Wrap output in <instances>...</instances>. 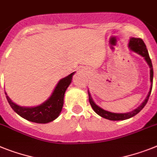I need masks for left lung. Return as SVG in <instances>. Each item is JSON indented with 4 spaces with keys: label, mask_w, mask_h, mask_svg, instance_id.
Listing matches in <instances>:
<instances>
[{
    "label": "left lung",
    "mask_w": 157,
    "mask_h": 157,
    "mask_svg": "<svg viewBox=\"0 0 157 157\" xmlns=\"http://www.w3.org/2000/svg\"><path fill=\"white\" fill-rule=\"evenodd\" d=\"M128 48H130V50H132V52H136L137 54L140 55L141 56H143L144 60H146V62L148 63V64L149 65L150 68V81H151V86H150V90L148 92L147 97H146L145 100L142 102V104L140 105L139 107L136 108V109L132 110V112L126 113H111V112L106 111L105 109H101V107H99L98 105H97L95 104V102L93 101V98L91 97V94L89 93V92L88 91V93H89V103H90L91 106L93 108V109L95 111V113H97L99 116H101V117L105 118V119L110 120V121H123V120L128 119V118H131V117H134L135 115H136L137 113H139L141 111L143 108L145 106V105L147 104L148 101V98L150 97V94H151V92H152V81H153V68H152V60L150 59L149 55H148V49L146 48L145 44L144 43L143 40L140 39V38H135L132 37L130 38L129 43H128Z\"/></svg>",
    "instance_id": "left-lung-1"
}]
</instances>
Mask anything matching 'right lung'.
Instances as JSON below:
<instances>
[{"mask_svg":"<svg viewBox=\"0 0 157 157\" xmlns=\"http://www.w3.org/2000/svg\"><path fill=\"white\" fill-rule=\"evenodd\" d=\"M75 72H72L66 77L61 79L56 85L52 92L51 97L41 105L35 107H21L13 103L7 96L6 98L10 106L15 113L29 121L38 124H46L54 121L60 115L64 105V97L65 91L71 84L72 76Z\"/></svg>","mask_w":157,"mask_h":157,"instance_id":"obj_1","label":"right lung"}]
</instances>
